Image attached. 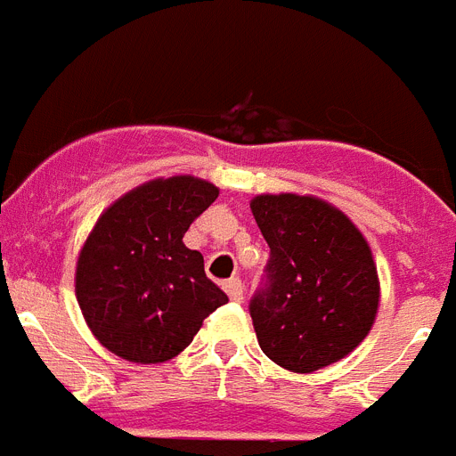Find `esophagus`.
Segmentation results:
<instances>
[{
    "instance_id": "obj_1",
    "label": "esophagus",
    "mask_w": 456,
    "mask_h": 456,
    "mask_svg": "<svg viewBox=\"0 0 456 456\" xmlns=\"http://www.w3.org/2000/svg\"><path fill=\"white\" fill-rule=\"evenodd\" d=\"M224 292L229 294V299L232 301H243V282L239 281V278H229L227 282H224Z\"/></svg>"
}]
</instances>
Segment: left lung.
Masks as SVG:
<instances>
[{"instance_id": "1", "label": "left lung", "mask_w": 456, "mask_h": 456, "mask_svg": "<svg viewBox=\"0 0 456 456\" xmlns=\"http://www.w3.org/2000/svg\"><path fill=\"white\" fill-rule=\"evenodd\" d=\"M250 210L271 248L266 285L250 301L262 352L292 373L347 357L380 305L369 240L343 210L313 194H257Z\"/></svg>"}]
</instances>
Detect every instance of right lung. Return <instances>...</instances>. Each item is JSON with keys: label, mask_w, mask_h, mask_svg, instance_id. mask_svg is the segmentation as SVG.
I'll return each instance as SVG.
<instances>
[{"label": "right lung", "mask_w": 456, "mask_h": 456, "mask_svg": "<svg viewBox=\"0 0 456 456\" xmlns=\"http://www.w3.org/2000/svg\"><path fill=\"white\" fill-rule=\"evenodd\" d=\"M220 190L194 175L155 178L99 216L76 262V299L94 338L118 357L159 364L181 354L227 294L183 236Z\"/></svg>", "instance_id": "1"}]
</instances>
